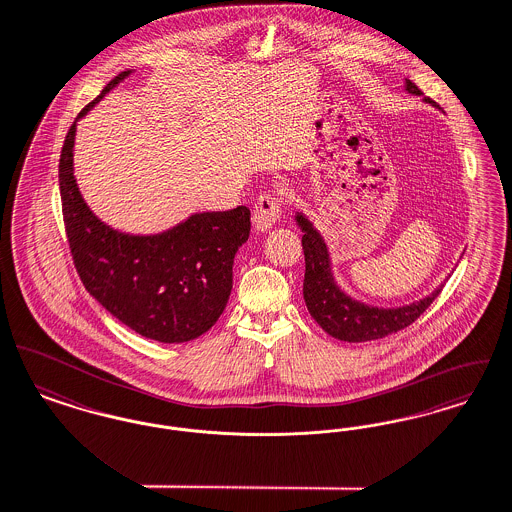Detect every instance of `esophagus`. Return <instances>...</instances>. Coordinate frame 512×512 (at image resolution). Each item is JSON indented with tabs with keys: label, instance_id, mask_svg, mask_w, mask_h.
<instances>
[{
	"label": "esophagus",
	"instance_id": "esophagus-1",
	"mask_svg": "<svg viewBox=\"0 0 512 512\" xmlns=\"http://www.w3.org/2000/svg\"><path fill=\"white\" fill-rule=\"evenodd\" d=\"M281 214H283V204L279 194H273V192L260 194L252 212L254 227L258 231H268L269 227H273L279 221Z\"/></svg>",
	"mask_w": 512,
	"mask_h": 512
}]
</instances>
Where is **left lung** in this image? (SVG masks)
Wrapping results in <instances>:
<instances>
[{
    "label": "left lung",
    "instance_id": "8db88e82",
    "mask_svg": "<svg viewBox=\"0 0 512 512\" xmlns=\"http://www.w3.org/2000/svg\"><path fill=\"white\" fill-rule=\"evenodd\" d=\"M408 94L420 96L422 90L412 81L406 79ZM428 104H433L426 98ZM296 223L302 229V248H304V287L302 295L312 318L322 325L323 331L339 341L349 343H364L376 341L385 335L397 333L410 323L416 322L420 314L439 296L441 287H437L430 296L412 302L401 308H376L364 302L352 300L345 295L333 279L331 262L327 254V246L323 243L322 235L314 229V225L302 216L296 214Z\"/></svg>",
    "mask_w": 512,
    "mask_h": 512
}]
</instances>
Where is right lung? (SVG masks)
<instances>
[{"label": "right lung", "instance_id": "obj_1", "mask_svg": "<svg viewBox=\"0 0 512 512\" xmlns=\"http://www.w3.org/2000/svg\"><path fill=\"white\" fill-rule=\"evenodd\" d=\"M131 71L119 73L84 106L65 136L59 192L73 264L86 291L138 335L160 343H187L206 333L233 289V260L248 241L250 210L194 214L150 237L113 231L84 204L73 175L77 121Z\"/></svg>", "mask_w": 512, "mask_h": 512}]
</instances>
